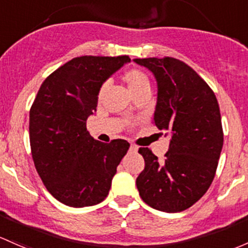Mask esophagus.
Wrapping results in <instances>:
<instances>
[{
	"mask_svg": "<svg viewBox=\"0 0 248 248\" xmlns=\"http://www.w3.org/2000/svg\"><path fill=\"white\" fill-rule=\"evenodd\" d=\"M129 150H131L132 152H138V146L131 145V147H129Z\"/></svg>",
	"mask_w": 248,
	"mask_h": 248,
	"instance_id": "34e87169",
	"label": "esophagus"
}]
</instances>
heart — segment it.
Segmentation results:
<instances>
[{
  "mask_svg": "<svg viewBox=\"0 0 248 248\" xmlns=\"http://www.w3.org/2000/svg\"><path fill=\"white\" fill-rule=\"evenodd\" d=\"M121 78L126 83L127 88H128L132 96L137 95V93H141V91L150 90V79H148L147 75L142 70L138 69V67L127 69L126 71H124ZM107 89H108V84H103L101 87L100 93H98V97L102 98V96L104 95Z\"/></svg>",
  "mask_w": 248,
  "mask_h": 248,
  "instance_id": "1",
  "label": "heart"
}]
</instances>
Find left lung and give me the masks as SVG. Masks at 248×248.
I'll return each instance as SVG.
<instances>
[{"label": "left lung", "instance_id": "8db88e82", "mask_svg": "<svg viewBox=\"0 0 248 248\" xmlns=\"http://www.w3.org/2000/svg\"><path fill=\"white\" fill-rule=\"evenodd\" d=\"M157 82L155 120L170 145L159 160L139 148L145 169L137 178L142 201L165 213L183 212L207 192L223 145L221 114L215 93L186 62L170 58L134 59Z\"/></svg>", "mask_w": 248, "mask_h": 248}]
</instances>
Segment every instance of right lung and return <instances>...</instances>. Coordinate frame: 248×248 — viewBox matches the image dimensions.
I'll return each mask as SVG.
<instances>
[{
  "label": "right lung",
  "instance_id": "add662e5",
  "mask_svg": "<svg viewBox=\"0 0 248 248\" xmlns=\"http://www.w3.org/2000/svg\"><path fill=\"white\" fill-rule=\"evenodd\" d=\"M129 57L83 56L71 59L41 84L30 111V141L36 171L49 194L74 208L102 202L129 144L97 141L87 120L101 87Z\"/></svg>",
  "mask_w": 248,
  "mask_h": 248
}]
</instances>
